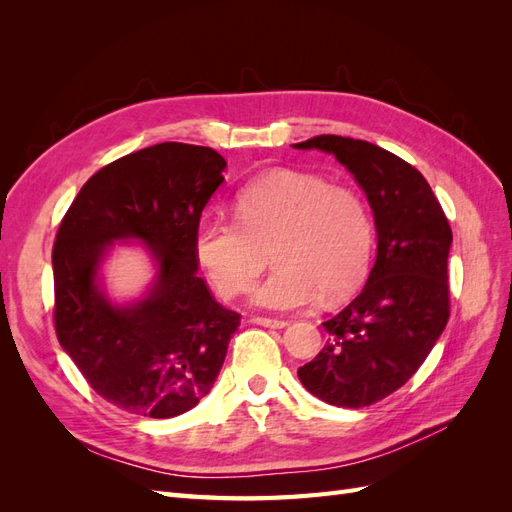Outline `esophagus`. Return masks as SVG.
Returning a JSON list of instances; mask_svg holds the SVG:
<instances>
[{"instance_id": "esophagus-1", "label": "esophagus", "mask_w": 512, "mask_h": 512, "mask_svg": "<svg viewBox=\"0 0 512 512\" xmlns=\"http://www.w3.org/2000/svg\"><path fill=\"white\" fill-rule=\"evenodd\" d=\"M252 322L262 324V327H271V329H284L288 324V320L284 318H267V316H254Z\"/></svg>"}]
</instances>
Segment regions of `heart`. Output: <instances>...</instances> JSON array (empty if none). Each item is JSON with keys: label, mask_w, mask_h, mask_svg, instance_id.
Here are the masks:
<instances>
[{"label": "heart", "mask_w": 512, "mask_h": 512, "mask_svg": "<svg viewBox=\"0 0 512 512\" xmlns=\"http://www.w3.org/2000/svg\"><path fill=\"white\" fill-rule=\"evenodd\" d=\"M376 226L367 200L350 185L299 170H271L235 196V220L209 213L194 230V254L222 297L254 284L269 260L271 275L254 303L297 309L335 303L363 282Z\"/></svg>", "instance_id": "b5f03b06"}]
</instances>
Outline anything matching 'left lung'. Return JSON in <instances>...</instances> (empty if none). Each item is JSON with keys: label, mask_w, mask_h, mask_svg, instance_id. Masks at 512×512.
I'll return each instance as SVG.
<instances>
[{"label": "left lung", "mask_w": 512, "mask_h": 512, "mask_svg": "<svg viewBox=\"0 0 512 512\" xmlns=\"http://www.w3.org/2000/svg\"><path fill=\"white\" fill-rule=\"evenodd\" d=\"M292 147L333 153L374 211L378 256L367 284L322 322L327 344L299 367V380L318 399L365 408L404 386L442 335L451 316L453 232L425 177L395 153L335 134Z\"/></svg>", "instance_id": "1"}]
</instances>
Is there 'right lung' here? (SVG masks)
<instances>
[{"mask_svg": "<svg viewBox=\"0 0 512 512\" xmlns=\"http://www.w3.org/2000/svg\"><path fill=\"white\" fill-rule=\"evenodd\" d=\"M211 147L160 143L91 175L53 245L55 333L87 384L113 406L151 418L188 412L218 378L241 316L196 275L194 230L224 181ZM113 238H141L159 262L143 301L117 308L97 288Z\"/></svg>", "mask_w": 512, "mask_h": 512, "instance_id": "obj_1", "label": "right lung"}]
</instances>
